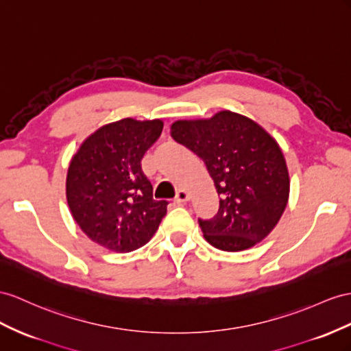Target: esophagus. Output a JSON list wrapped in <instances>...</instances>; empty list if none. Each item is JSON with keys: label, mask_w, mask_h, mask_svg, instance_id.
Here are the masks:
<instances>
[{"label": "esophagus", "mask_w": 351, "mask_h": 351, "mask_svg": "<svg viewBox=\"0 0 351 351\" xmlns=\"http://www.w3.org/2000/svg\"><path fill=\"white\" fill-rule=\"evenodd\" d=\"M188 199H190V194H188V191H185L184 188H181V190H179L178 193H176V197H175V202L176 203H185V202H188Z\"/></svg>", "instance_id": "1"}]
</instances>
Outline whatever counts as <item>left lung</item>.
Instances as JSON below:
<instances>
[{
    "label": "left lung",
    "mask_w": 351,
    "mask_h": 351,
    "mask_svg": "<svg viewBox=\"0 0 351 351\" xmlns=\"http://www.w3.org/2000/svg\"><path fill=\"white\" fill-rule=\"evenodd\" d=\"M172 138L208 167L219 209L199 223L217 249L239 252L256 245L280 219L289 195V175L277 142L247 117L221 111L210 120L176 121Z\"/></svg>",
    "instance_id": "1"
}]
</instances>
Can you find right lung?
Masks as SVG:
<instances>
[{"instance_id":"1","label":"right lung","mask_w":351,"mask_h":351,"mask_svg":"<svg viewBox=\"0 0 351 351\" xmlns=\"http://www.w3.org/2000/svg\"><path fill=\"white\" fill-rule=\"evenodd\" d=\"M163 121L124 119L96 130L71 160L66 199L87 237L114 252L147 245L167 212L152 199L141 160L157 141Z\"/></svg>"}]
</instances>
